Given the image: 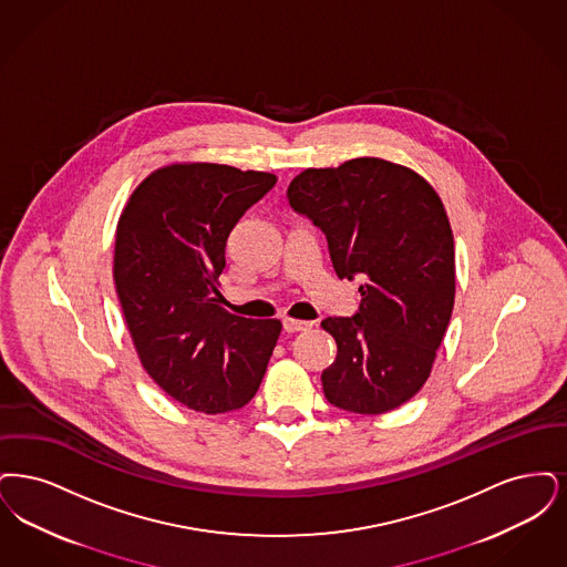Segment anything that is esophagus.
<instances>
[{"instance_id": "obj_1", "label": "esophagus", "mask_w": 567, "mask_h": 567, "mask_svg": "<svg viewBox=\"0 0 567 567\" xmlns=\"http://www.w3.org/2000/svg\"><path fill=\"white\" fill-rule=\"evenodd\" d=\"M313 326V321L292 320V318H286L284 320V330L286 332H302V330H309Z\"/></svg>"}]
</instances>
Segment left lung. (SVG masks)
I'll return each instance as SVG.
<instances>
[{
    "instance_id": "left-lung-1",
    "label": "left lung",
    "mask_w": 567,
    "mask_h": 567,
    "mask_svg": "<svg viewBox=\"0 0 567 567\" xmlns=\"http://www.w3.org/2000/svg\"><path fill=\"white\" fill-rule=\"evenodd\" d=\"M288 198L323 230L337 275L364 279L353 318L321 321L337 341L323 394L351 413L394 411L427 381L453 313L455 244L443 200L417 172L377 156L305 169Z\"/></svg>"
}]
</instances>
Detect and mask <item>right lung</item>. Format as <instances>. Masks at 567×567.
Listing matches in <instances>:
<instances>
[{"label":"right lung","mask_w":567,"mask_h":567,"mask_svg":"<svg viewBox=\"0 0 567 567\" xmlns=\"http://www.w3.org/2000/svg\"><path fill=\"white\" fill-rule=\"evenodd\" d=\"M275 182L267 172L172 163L137 184L118 218L114 284L140 362L197 413L246 406L281 334L279 320L228 313L218 290L230 230Z\"/></svg>","instance_id":"1"}]
</instances>
